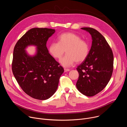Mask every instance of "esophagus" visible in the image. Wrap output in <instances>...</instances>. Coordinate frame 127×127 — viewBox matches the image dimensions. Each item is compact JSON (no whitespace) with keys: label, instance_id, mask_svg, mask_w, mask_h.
I'll use <instances>...</instances> for the list:
<instances>
[{"label":"esophagus","instance_id":"obj_1","mask_svg":"<svg viewBox=\"0 0 127 127\" xmlns=\"http://www.w3.org/2000/svg\"><path fill=\"white\" fill-rule=\"evenodd\" d=\"M70 71V69H69L64 68V72H68V71Z\"/></svg>","mask_w":127,"mask_h":127}]
</instances>
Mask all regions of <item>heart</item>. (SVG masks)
<instances>
[{"label":"heart","mask_w":127,"mask_h":127,"mask_svg":"<svg viewBox=\"0 0 127 127\" xmlns=\"http://www.w3.org/2000/svg\"><path fill=\"white\" fill-rule=\"evenodd\" d=\"M66 49V54L59 62L64 67L73 65L84 61L89 52V46L87 42L81 40L80 36L73 32H66L60 34L58 43L53 42L49 46V52L55 59H60Z\"/></svg>","instance_id":"1"}]
</instances>
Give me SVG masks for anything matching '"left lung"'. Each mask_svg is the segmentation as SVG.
I'll list each match as a JSON object with an SVG mask.
<instances>
[{"label":"left lung","instance_id":"1","mask_svg":"<svg viewBox=\"0 0 127 127\" xmlns=\"http://www.w3.org/2000/svg\"><path fill=\"white\" fill-rule=\"evenodd\" d=\"M92 36V45L86 59L77 68L76 87L82 94L93 96L100 92L109 82L113 73L114 56L103 36L91 28H82Z\"/></svg>","mask_w":127,"mask_h":127}]
</instances>
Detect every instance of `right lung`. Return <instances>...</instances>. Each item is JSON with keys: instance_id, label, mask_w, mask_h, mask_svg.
I'll return each mask as SVG.
<instances>
[{"instance_id": "1", "label": "right lung", "mask_w": 127, "mask_h": 127, "mask_svg": "<svg viewBox=\"0 0 127 127\" xmlns=\"http://www.w3.org/2000/svg\"><path fill=\"white\" fill-rule=\"evenodd\" d=\"M55 30L32 28L17 41L13 50L12 70L17 83L31 97L46 100L55 93L59 78L64 72L49 53L48 39ZM36 47L35 54L30 56L26 51L29 46Z\"/></svg>"}]
</instances>
